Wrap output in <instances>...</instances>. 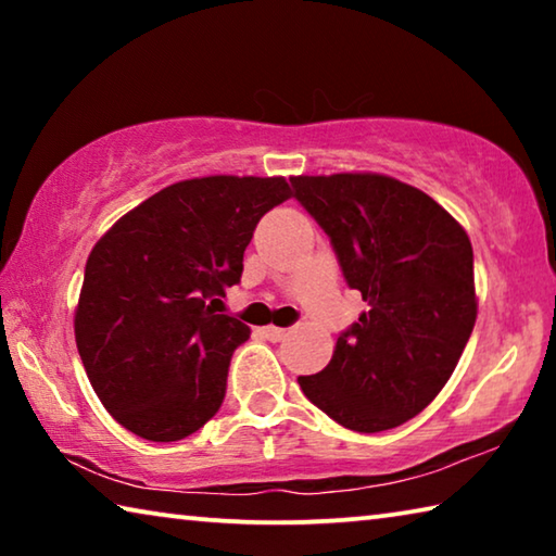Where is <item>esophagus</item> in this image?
Instances as JSON below:
<instances>
[{"instance_id":"34e87169","label":"esophagus","mask_w":556,"mask_h":556,"mask_svg":"<svg viewBox=\"0 0 556 556\" xmlns=\"http://www.w3.org/2000/svg\"><path fill=\"white\" fill-rule=\"evenodd\" d=\"M262 333H265L267 341H281L287 331H285V328H279V326H265V328H262Z\"/></svg>"}]
</instances>
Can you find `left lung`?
Listing matches in <instances>:
<instances>
[{"label": "left lung", "mask_w": 556, "mask_h": 556, "mask_svg": "<svg viewBox=\"0 0 556 556\" xmlns=\"http://www.w3.org/2000/svg\"><path fill=\"white\" fill-rule=\"evenodd\" d=\"M368 312L331 363L299 384L345 429L375 434L417 417L454 372L476 324L473 248L419 188L380 174L289 178Z\"/></svg>", "instance_id": "1"}]
</instances>
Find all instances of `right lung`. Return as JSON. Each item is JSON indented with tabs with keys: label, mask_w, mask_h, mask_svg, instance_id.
Returning <instances> with one entry per match:
<instances>
[{
	"label": "right lung",
	"mask_w": 556,
	"mask_h": 556,
	"mask_svg": "<svg viewBox=\"0 0 556 556\" xmlns=\"http://www.w3.org/2000/svg\"><path fill=\"white\" fill-rule=\"evenodd\" d=\"M289 195L281 176L178 181L92 248L75 343L92 390L131 434L178 441L220 409L250 328L215 306L240 281L260 218Z\"/></svg>",
	"instance_id": "obj_1"
}]
</instances>
